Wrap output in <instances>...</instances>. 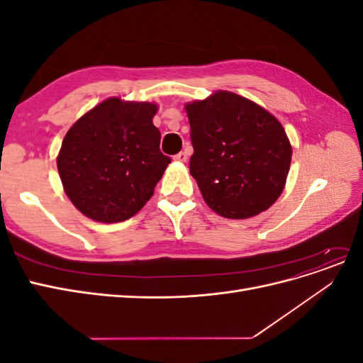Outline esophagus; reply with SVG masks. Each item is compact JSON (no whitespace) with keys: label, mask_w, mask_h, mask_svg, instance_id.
Masks as SVG:
<instances>
[{"label":"esophagus","mask_w":363,"mask_h":363,"mask_svg":"<svg viewBox=\"0 0 363 363\" xmlns=\"http://www.w3.org/2000/svg\"><path fill=\"white\" fill-rule=\"evenodd\" d=\"M174 160H175V162H182V163L186 162V160H188V152H186V151H180L179 155L174 156Z\"/></svg>","instance_id":"34e87169"}]
</instances>
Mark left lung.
<instances>
[{"instance_id":"8db88e82","label":"left lung","mask_w":363,"mask_h":363,"mask_svg":"<svg viewBox=\"0 0 363 363\" xmlns=\"http://www.w3.org/2000/svg\"><path fill=\"white\" fill-rule=\"evenodd\" d=\"M184 108L194 147L189 169L207 206L224 218L245 219L276 203L292 157L277 118L227 91Z\"/></svg>"}]
</instances>
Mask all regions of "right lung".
<instances>
[{"label":"right lung","mask_w":363,"mask_h":363,"mask_svg":"<svg viewBox=\"0 0 363 363\" xmlns=\"http://www.w3.org/2000/svg\"><path fill=\"white\" fill-rule=\"evenodd\" d=\"M157 106L107 98L68 130L57 156L63 189L94 221L136 215L171 163L152 124Z\"/></svg>","instance_id":"right-lung-1"}]
</instances>
